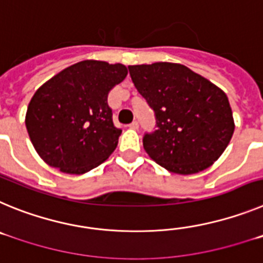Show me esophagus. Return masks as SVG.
<instances>
[{"label":"esophagus","mask_w":263,"mask_h":263,"mask_svg":"<svg viewBox=\"0 0 263 263\" xmlns=\"http://www.w3.org/2000/svg\"><path fill=\"white\" fill-rule=\"evenodd\" d=\"M129 127L130 129H134V130H137L139 127V124H138V121H133V122H132V124L129 125Z\"/></svg>","instance_id":"esophagus-1"}]
</instances>
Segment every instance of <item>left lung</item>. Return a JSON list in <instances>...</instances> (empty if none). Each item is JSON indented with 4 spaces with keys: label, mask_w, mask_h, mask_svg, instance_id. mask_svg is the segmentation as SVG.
Segmentation results:
<instances>
[{
    "label": "left lung",
    "mask_w": 263,
    "mask_h": 263,
    "mask_svg": "<svg viewBox=\"0 0 263 263\" xmlns=\"http://www.w3.org/2000/svg\"><path fill=\"white\" fill-rule=\"evenodd\" d=\"M127 68L137 90L155 113L157 130L143 137L148 157L179 175L212 166L234 132L233 113L224 90L178 63Z\"/></svg>",
    "instance_id": "left-lung-1"
}]
</instances>
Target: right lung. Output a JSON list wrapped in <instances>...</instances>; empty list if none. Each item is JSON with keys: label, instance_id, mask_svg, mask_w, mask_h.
Wrapping results in <instances>:
<instances>
[{"label": "right lung", "instance_id": "1", "mask_svg": "<svg viewBox=\"0 0 263 263\" xmlns=\"http://www.w3.org/2000/svg\"><path fill=\"white\" fill-rule=\"evenodd\" d=\"M127 75L124 64L83 60L38 88L26 111L27 133L39 157L66 174H85L115 152L108 95Z\"/></svg>", "mask_w": 263, "mask_h": 263}]
</instances>
